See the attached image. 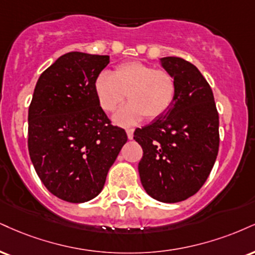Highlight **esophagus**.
<instances>
[{"mask_svg":"<svg viewBox=\"0 0 255 255\" xmlns=\"http://www.w3.org/2000/svg\"><path fill=\"white\" fill-rule=\"evenodd\" d=\"M126 131H127V136H128V139H129V140L133 139V133H134V129H133V128H127V129H126Z\"/></svg>","mask_w":255,"mask_h":255,"instance_id":"esophagus-1","label":"esophagus"}]
</instances>
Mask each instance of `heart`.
<instances>
[{"instance_id":"obj_1","label":"heart","mask_w":255,"mask_h":255,"mask_svg":"<svg viewBox=\"0 0 255 255\" xmlns=\"http://www.w3.org/2000/svg\"><path fill=\"white\" fill-rule=\"evenodd\" d=\"M94 90L101 108L113 113L124 103L114 121L121 126L160 118L170 110L176 100L177 82L171 72L155 69L141 61H126L114 67L112 75L101 72L95 79Z\"/></svg>"}]
</instances>
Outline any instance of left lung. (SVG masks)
Returning a JSON list of instances; mask_svg holds the SVG:
<instances>
[{
	"instance_id": "obj_1",
	"label": "left lung",
	"mask_w": 255,
	"mask_h": 255,
	"mask_svg": "<svg viewBox=\"0 0 255 255\" xmlns=\"http://www.w3.org/2000/svg\"><path fill=\"white\" fill-rule=\"evenodd\" d=\"M174 76L176 100L167 113L134 131L142 147L143 189L164 203L194 196L209 177L219 153V113L213 90L199 70L178 57L161 58Z\"/></svg>"
}]
</instances>
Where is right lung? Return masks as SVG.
<instances>
[{
  "mask_svg": "<svg viewBox=\"0 0 255 255\" xmlns=\"http://www.w3.org/2000/svg\"><path fill=\"white\" fill-rule=\"evenodd\" d=\"M109 56L69 52L40 75L28 109V151L52 195L83 203L102 191L122 146L125 129L113 126L94 90Z\"/></svg>",
  "mask_w": 255,
  "mask_h": 255,
  "instance_id": "1",
  "label": "right lung"
}]
</instances>
